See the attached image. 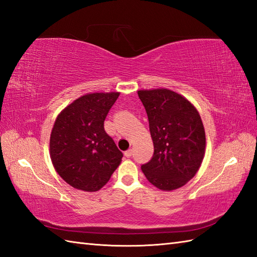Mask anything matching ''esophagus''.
I'll return each instance as SVG.
<instances>
[{
	"mask_svg": "<svg viewBox=\"0 0 257 257\" xmlns=\"http://www.w3.org/2000/svg\"><path fill=\"white\" fill-rule=\"evenodd\" d=\"M132 156H133V150H132V149H129V150H127V151H124V157L130 158Z\"/></svg>",
	"mask_w": 257,
	"mask_h": 257,
	"instance_id": "34e87169",
	"label": "esophagus"
}]
</instances>
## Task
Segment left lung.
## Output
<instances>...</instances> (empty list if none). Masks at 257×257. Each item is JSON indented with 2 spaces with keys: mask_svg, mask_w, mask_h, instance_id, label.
I'll return each instance as SVG.
<instances>
[{
  "mask_svg": "<svg viewBox=\"0 0 257 257\" xmlns=\"http://www.w3.org/2000/svg\"><path fill=\"white\" fill-rule=\"evenodd\" d=\"M149 120L154 156L141 166L156 188L183 187L198 172L205 155V132L199 111L187 98L167 88L138 90Z\"/></svg>",
  "mask_w": 257,
  "mask_h": 257,
  "instance_id": "left-lung-1",
  "label": "left lung"
}]
</instances>
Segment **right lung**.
I'll list each match as a JSON object with an SVG mask.
<instances>
[{
  "mask_svg": "<svg viewBox=\"0 0 257 257\" xmlns=\"http://www.w3.org/2000/svg\"><path fill=\"white\" fill-rule=\"evenodd\" d=\"M120 92L86 94L64 108L53 125L50 156L56 172L77 190L95 192L121 162L120 151L103 129Z\"/></svg>",
  "mask_w": 257,
  "mask_h": 257,
  "instance_id": "right-lung-1",
  "label": "right lung"
}]
</instances>
